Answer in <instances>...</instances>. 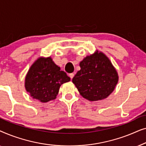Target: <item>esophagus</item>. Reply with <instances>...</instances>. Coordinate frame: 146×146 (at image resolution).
<instances>
[{
  "label": "esophagus",
  "mask_w": 146,
  "mask_h": 146,
  "mask_svg": "<svg viewBox=\"0 0 146 146\" xmlns=\"http://www.w3.org/2000/svg\"><path fill=\"white\" fill-rule=\"evenodd\" d=\"M69 76L70 77V78H71V79H72V78H73V77L74 76V73H71V74H69Z\"/></svg>",
  "instance_id": "1"
}]
</instances>
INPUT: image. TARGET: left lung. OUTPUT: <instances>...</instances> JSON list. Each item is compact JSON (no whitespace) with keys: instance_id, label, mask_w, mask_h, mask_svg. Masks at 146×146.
I'll use <instances>...</instances> for the list:
<instances>
[{"instance_id":"left-lung-1","label":"left lung","mask_w":146,"mask_h":146,"mask_svg":"<svg viewBox=\"0 0 146 146\" xmlns=\"http://www.w3.org/2000/svg\"><path fill=\"white\" fill-rule=\"evenodd\" d=\"M80 70L72 79L80 95L89 101L106 98L118 82L117 72L102 52L96 50L80 62Z\"/></svg>"}]
</instances>
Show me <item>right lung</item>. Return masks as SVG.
Listing matches in <instances>:
<instances>
[{
  "instance_id": "obj_1",
  "label": "right lung",
  "mask_w": 146,
  "mask_h": 146,
  "mask_svg": "<svg viewBox=\"0 0 146 146\" xmlns=\"http://www.w3.org/2000/svg\"><path fill=\"white\" fill-rule=\"evenodd\" d=\"M70 78L49 57H39L28 71L25 87L33 98L46 103L56 98L60 87Z\"/></svg>"
}]
</instances>
